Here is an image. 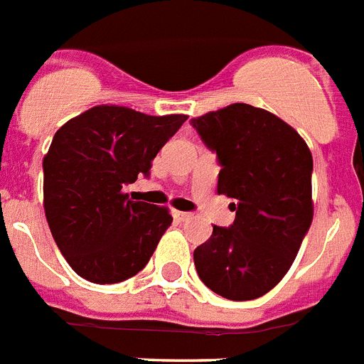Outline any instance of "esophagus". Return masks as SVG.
I'll list each match as a JSON object with an SVG mask.
<instances>
[{
    "label": "esophagus",
    "mask_w": 364,
    "mask_h": 364,
    "mask_svg": "<svg viewBox=\"0 0 364 364\" xmlns=\"http://www.w3.org/2000/svg\"><path fill=\"white\" fill-rule=\"evenodd\" d=\"M173 217H175L176 220H180V223H184V220L191 219V213H188V212H178V210H173Z\"/></svg>",
    "instance_id": "1"
}]
</instances>
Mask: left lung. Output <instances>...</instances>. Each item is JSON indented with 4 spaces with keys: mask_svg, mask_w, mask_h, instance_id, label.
I'll list each match as a JSON object with an SVG mask.
<instances>
[{
    "mask_svg": "<svg viewBox=\"0 0 364 364\" xmlns=\"http://www.w3.org/2000/svg\"><path fill=\"white\" fill-rule=\"evenodd\" d=\"M191 125L217 154V193L235 212L228 228L213 226L195 248L198 278L235 302L263 296L287 274L311 226V151L285 121L245 102Z\"/></svg>",
    "mask_w": 364,
    "mask_h": 364,
    "instance_id": "1",
    "label": "left lung"
}]
</instances>
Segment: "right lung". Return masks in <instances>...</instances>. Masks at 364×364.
<instances>
[{
    "instance_id": "add662e5",
    "label": "right lung",
    "mask_w": 364,
    "mask_h": 364,
    "mask_svg": "<svg viewBox=\"0 0 364 364\" xmlns=\"http://www.w3.org/2000/svg\"><path fill=\"white\" fill-rule=\"evenodd\" d=\"M188 116H147L102 105L57 130L43 158V210L62 256L80 278L117 284L149 263L173 223L167 208L123 193Z\"/></svg>"
}]
</instances>
